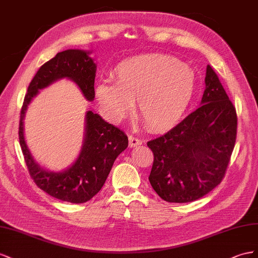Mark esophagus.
<instances>
[{
	"label": "esophagus",
	"instance_id": "1",
	"mask_svg": "<svg viewBox=\"0 0 258 258\" xmlns=\"http://www.w3.org/2000/svg\"><path fill=\"white\" fill-rule=\"evenodd\" d=\"M143 144V141L142 139H139L138 137L134 136V135H130L128 136V145L131 148H133V147H136L138 145H142Z\"/></svg>",
	"mask_w": 258,
	"mask_h": 258
}]
</instances>
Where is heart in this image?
Listing matches in <instances>:
<instances>
[{
  "label": "heart",
  "mask_w": 258,
  "mask_h": 258,
  "mask_svg": "<svg viewBox=\"0 0 258 258\" xmlns=\"http://www.w3.org/2000/svg\"><path fill=\"white\" fill-rule=\"evenodd\" d=\"M113 83L96 88V97L108 120L120 123L133 112L151 131L171 128L179 123L192 104L197 91L195 73L174 57L144 54L126 58L113 71Z\"/></svg>",
  "instance_id": "1"
}]
</instances>
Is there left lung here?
<instances>
[{
    "label": "left lung",
    "mask_w": 258,
    "mask_h": 258,
    "mask_svg": "<svg viewBox=\"0 0 258 258\" xmlns=\"http://www.w3.org/2000/svg\"><path fill=\"white\" fill-rule=\"evenodd\" d=\"M202 106L175 127L147 143L153 153L149 181L161 199L192 202L222 182L237 138V111L207 68Z\"/></svg>",
    "instance_id": "8db88e82"
}]
</instances>
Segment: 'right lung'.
<instances>
[{"instance_id": "obj_1", "label": "right lung", "mask_w": 258, "mask_h": 258, "mask_svg": "<svg viewBox=\"0 0 258 258\" xmlns=\"http://www.w3.org/2000/svg\"><path fill=\"white\" fill-rule=\"evenodd\" d=\"M88 54V51L80 49H67L41 66L28 86L18 132L25 162L35 185L58 200L77 204L90 201L99 192L116 157L127 148L126 134L102 120L97 113L87 111L84 144L78 160L68 170L54 173L43 170L34 162L25 141L24 117L28 105L39 90L61 78L75 81L85 98L93 100L96 64Z\"/></svg>"}]
</instances>
